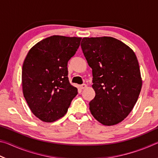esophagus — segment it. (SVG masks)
<instances>
[{
	"instance_id": "obj_1",
	"label": "esophagus",
	"mask_w": 158,
	"mask_h": 158,
	"mask_svg": "<svg viewBox=\"0 0 158 158\" xmlns=\"http://www.w3.org/2000/svg\"><path fill=\"white\" fill-rule=\"evenodd\" d=\"M86 87H87V85L85 84H81V85H80V89H81V90L85 89V88H86Z\"/></svg>"
}]
</instances>
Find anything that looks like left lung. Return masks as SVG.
<instances>
[{
    "instance_id": "8db88e82",
    "label": "left lung",
    "mask_w": 158,
    "mask_h": 158,
    "mask_svg": "<svg viewBox=\"0 0 158 158\" xmlns=\"http://www.w3.org/2000/svg\"><path fill=\"white\" fill-rule=\"evenodd\" d=\"M81 47L92 69L95 96L89 102L91 114L105 125L119 123L132 110L141 89L137 56L111 37H84Z\"/></svg>"
}]
</instances>
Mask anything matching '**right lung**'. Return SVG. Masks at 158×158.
Instances as JSON below:
<instances>
[{
  "instance_id": "1",
  "label": "right lung",
  "mask_w": 158,
  "mask_h": 158,
  "mask_svg": "<svg viewBox=\"0 0 158 158\" xmlns=\"http://www.w3.org/2000/svg\"><path fill=\"white\" fill-rule=\"evenodd\" d=\"M81 40L51 36L37 43L26 56L22 68L23 96L33 114L42 121L63 117L78 93L69 82L67 66Z\"/></svg>"
}]
</instances>
